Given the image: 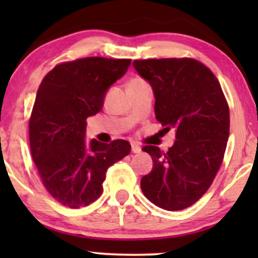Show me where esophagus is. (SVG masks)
I'll return each mask as SVG.
<instances>
[{
    "label": "esophagus",
    "instance_id": "esophagus-1",
    "mask_svg": "<svg viewBox=\"0 0 258 258\" xmlns=\"http://www.w3.org/2000/svg\"><path fill=\"white\" fill-rule=\"evenodd\" d=\"M131 148H132V153H135V154H138V153L142 152V148L136 143H133Z\"/></svg>",
    "mask_w": 258,
    "mask_h": 258
}]
</instances>
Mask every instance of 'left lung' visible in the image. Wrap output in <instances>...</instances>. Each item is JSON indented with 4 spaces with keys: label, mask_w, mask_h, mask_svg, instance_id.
<instances>
[{
    "label": "left lung",
    "mask_w": 258,
    "mask_h": 258,
    "mask_svg": "<svg viewBox=\"0 0 258 258\" xmlns=\"http://www.w3.org/2000/svg\"><path fill=\"white\" fill-rule=\"evenodd\" d=\"M132 65L152 86L156 120L167 132L176 130L168 152L143 148L153 170L141 179L142 191L167 211L186 209L206 193L223 160L229 137L227 100L211 70L195 59H147Z\"/></svg>",
    "instance_id": "left-lung-1"
}]
</instances>
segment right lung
<instances>
[{"mask_svg":"<svg viewBox=\"0 0 258 258\" xmlns=\"http://www.w3.org/2000/svg\"><path fill=\"white\" fill-rule=\"evenodd\" d=\"M130 65L131 59H78L53 68L38 87L29 121L31 155L44 188L64 206L98 199L108 168L131 152L123 139L85 141L86 119L100 111Z\"/></svg>","mask_w":258,"mask_h":258,"instance_id":"add662e5","label":"right lung"}]
</instances>
